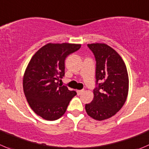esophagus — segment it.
I'll return each instance as SVG.
<instances>
[{
    "label": "esophagus",
    "instance_id": "obj_1",
    "mask_svg": "<svg viewBox=\"0 0 149 149\" xmlns=\"http://www.w3.org/2000/svg\"><path fill=\"white\" fill-rule=\"evenodd\" d=\"M84 92V89H81V90H76V92H77V94L79 95H81V94L83 93Z\"/></svg>",
    "mask_w": 149,
    "mask_h": 149
}]
</instances>
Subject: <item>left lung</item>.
I'll return each mask as SVG.
<instances>
[{
    "instance_id": "obj_1",
    "label": "left lung",
    "mask_w": 149,
    "mask_h": 149,
    "mask_svg": "<svg viewBox=\"0 0 149 149\" xmlns=\"http://www.w3.org/2000/svg\"><path fill=\"white\" fill-rule=\"evenodd\" d=\"M96 60V81L94 98L85 105L92 119L105 120L114 116L126 102L129 91V77L122 57L105 44H89ZM100 81L98 84L97 82Z\"/></svg>"
}]
</instances>
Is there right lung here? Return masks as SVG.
Returning a JSON list of instances; mask_svg holds the SVG:
<instances>
[{
  "mask_svg": "<svg viewBox=\"0 0 149 149\" xmlns=\"http://www.w3.org/2000/svg\"><path fill=\"white\" fill-rule=\"evenodd\" d=\"M81 44L49 43L35 53L23 76V89L30 108L38 116L57 120L65 113L76 95L59 85L65 76V60L81 48Z\"/></svg>",
  "mask_w": 149,
  "mask_h": 149,
  "instance_id": "obj_1",
  "label": "right lung"
}]
</instances>
